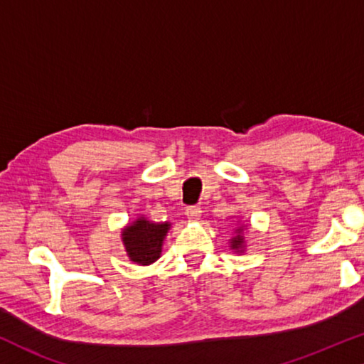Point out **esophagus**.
Wrapping results in <instances>:
<instances>
[{
    "label": "esophagus",
    "mask_w": 364,
    "mask_h": 364,
    "mask_svg": "<svg viewBox=\"0 0 364 364\" xmlns=\"http://www.w3.org/2000/svg\"><path fill=\"white\" fill-rule=\"evenodd\" d=\"M201 208L199 206H189L186 208V211H184V214H186V218L189 219V221H196V219L201 218Z\"/></svg>",
    "instance_id": "34e87169"
}]
</instances>
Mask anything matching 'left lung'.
Returning <instances> with one entry per match:
<instances>
[{"instance_id":"left-lung-1","label":"left lung","mask_w":364,"mask_h":364,"mask_svg":"<svg viewBox=\"0 0 364 364\" xmlns=\"http://www.w3.org/2000/svg\"><path fill=\"white\" fill-rule=\"evenodd\" d=\"M242 242H244L242 237H240V235H235V237L232 239V244H231V247H232V249H239L240 245H242Z\"/></svg>"}]
</instances>
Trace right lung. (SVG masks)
Returning <instances> with one entry per match:
<instances>
[{"mask_svg":"<svg viewBox=\"0 0 364 364\" xmlns=\"http://www.w3.org/2000/svg\"><path fill=\"white\" fill-rule=\"evenodd\" d=\"M170 224H155L140 218L124 231V244L127 254L135 264L148 265L160 257L163 239Z\"/></svg>","mask_w":364,"mask_h":364,"instance_id":"obj_1","label":"right lung"}]
</instances>
